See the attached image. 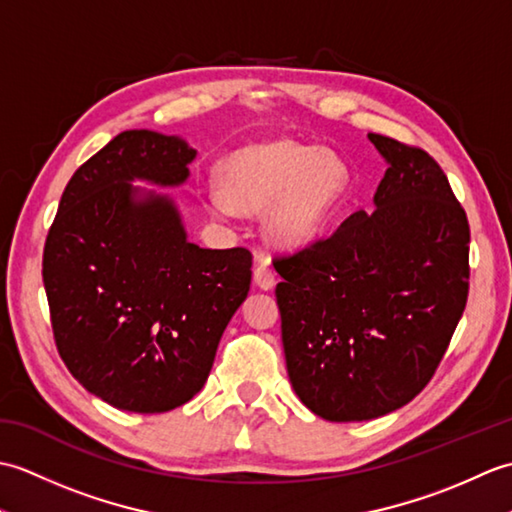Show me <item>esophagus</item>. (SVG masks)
<instances>
[{
    "label": "esophagus",
    "mask_w": 512,
    "mask_h": 512,
    "mask_svg": "<svg viewBox=\"0 0 512 512\" xmlns=\"http://www.w3.org/2000/svg\"><path fill=\"white\" fill-rule=\"evenodd\" d=\"M253 279L255 284L262 290H270L275 286V273L268 266V259L264 255H257V264L253 270Z\"/></svg>",
    "instance_id": "1"
}]
</instances>
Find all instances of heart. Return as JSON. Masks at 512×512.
Masks as SVG:
<instances>
[{
    "label": "heart",
    "mask_w": 512,
    "mask_h": 512,
    "mask_svg": "<svg viewBox=\"0 0 512 512\" xmlns=\"http://www.w3.org/2000/svg\"><path fill=\"white\" fill-rule=\"evenodd\" d=\"M350 171L328 149L292 140L250 145L220 167V189L206 195L213 215L262 213L270 242L295 248L310 242L345 198Z\"/></svg>",
    "instance_id": "obj_1"
}]
</instances>
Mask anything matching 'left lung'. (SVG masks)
Listing matches in <instances>:
<instances>
[{
    "mask_svg": "<svg viewBox=\"0 0 512 512\" xmlns=\"http://www.w3.org/2000/svg\"><path fill=\"white\" fill-rule=\"evenodd\" d=\"M387 171L374 213L277 257L292 389L330 422L380 418L427 387L469 297V220L427 151L367 134Z\"/></svg>",
    "mask_w": 512,
    "mask_h": 512,
    "instance_id": "8db88e82",
    "label": "left lung"
}]
</instances>
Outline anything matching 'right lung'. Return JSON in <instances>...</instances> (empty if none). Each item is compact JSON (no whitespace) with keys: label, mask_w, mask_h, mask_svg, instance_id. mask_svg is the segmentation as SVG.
I'll return each instance as SVG.
<instances>
[{"label":"right lung","mask_w":512,"mask_h":512,"mask_svg":"<svg viewBox=\"0 0 512 512\" xmlns=\"http://www.w3.org/2000/svg\"><path fill=\"white\" fill-rule=\"evenodd\" d=\"M198 156L187 140L129 129L74 171L43 248L57 350L107 405L162 413L204 387L250 290L246 248H200L169 195Z\"/></svg>","instance_id":"obj_1"}]
</instances>
